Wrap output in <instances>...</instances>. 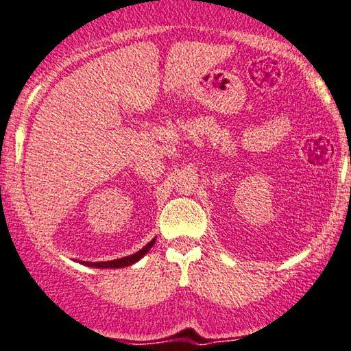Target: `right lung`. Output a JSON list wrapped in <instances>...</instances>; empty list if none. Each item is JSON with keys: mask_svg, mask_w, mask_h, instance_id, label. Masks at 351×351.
I'll use <instances>...</instances> for the list:
<instances>
[{"mask_svg": "<svg viewBox=\"0 0 351 351\" xmlns=\"http://www.w3.org/2000/svg\"><path fill=\"white\" fill-rule=\"evenodd\" d=\"M154 242L156 239L148 242V244H146L141 250H138V252H135L133 255H127V257L115 258V261H107V262H83V263L88 267H96V268H123V267L133 265V263H136L140 258H143L146 254H148V250L153 247Z\"/></svg>", "mask_w": 351, "mask_h": 351, "instance_id": "right-lung-1", "label": "right lung"}]
</instances>
